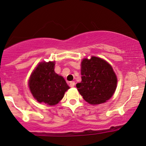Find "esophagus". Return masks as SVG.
<instances>
[{
  "instance_id": "esophagus-1",
  "label": "esophagus",
  "mask_w": 146,
  "mask_h": 146,
  "mask_svg": "<svg viewBox=\"0 0 146 146\" xmlns=\"http://www.w3.org/2000/svg\"><path fill=\"white\" fill-rule=\"evenodd\" d=\"M75 82H71L69 83V86L70 87H71V88H73V87L75 86Z\"/></svg>"
}]
</instances>
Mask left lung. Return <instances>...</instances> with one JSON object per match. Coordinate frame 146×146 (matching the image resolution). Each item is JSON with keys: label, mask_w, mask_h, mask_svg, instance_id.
<instances>
[{"label": "left lung", "mask_w": 146, "mask_h": 146, "mask_svg": "<svg viewBox=\"0 0 146 146\" xmlns=\"http://www.w3.org/2000/svg\"><path fill=\"white\" fill-rule=\"evenodd\" d=\"M82 82L76 84L87 102L100 104L108 100L117 88V78L109 63L102 58H84L81 64Z\"/></svg>", "instance_id": "1"}]
</instances>
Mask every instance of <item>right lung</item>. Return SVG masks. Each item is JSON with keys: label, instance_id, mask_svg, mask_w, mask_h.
<instances>
[{"label": "right lung", "instance_id": "1", "mask_svg": "<svg viewBox=\"0 0 146 146\" xmlns=\"http://www.w3.org/2000/svg\"><path fill=\"white\" fill-rule=\"evenodd\" d=\"M54 62H42L32 72L29 88L38 102L49 106L58 104L69 87L64 79L54 72Z\"/></svg>", "mask_w": 146, "mask_h": 146}]
</instances>
